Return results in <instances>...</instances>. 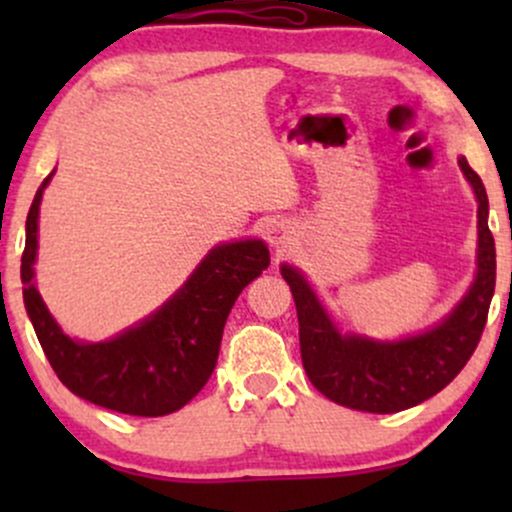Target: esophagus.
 Segmentation results:
<instances>
[{
  "label": "esophagus",
  "instance_id": "1",
  "mask_svg": "<svg viewBox=\"0 0 512 512\" xmlns=\"http://www.w3.org/2000/svg\"><path fill=\"white\" fill-rule=\"evenodd\" d=\"M264 233H267V240L272 248H276V250L291 248L293 231L286 221H269L267 228H264Z\"/></svg>",
  "mask_w": 512,
  "mask_h": 512
}]
</instances>
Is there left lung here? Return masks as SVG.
I'll return each mask as SVG.
<instances>
[{
    "mask_svg": "<svg viewBox=\"0 0 512 512\" xmlns=\"http://www.w3.org/2000/svg\"><path fill=\"white\" fill-rule=\"evenodd\" d=\"M477 197V274L443 320L411 337L380 342L342 334L313 286L293 264H281L298 313L301 358L310 383L342 407L395 414L438 395L467 366L484 332L496 289V243L489 231V197L467 158H457Z\"/></svg>",
    "mask_w": 512,
    "mask_h": 512,
    "instance_id": "1",
    "label": "left lung"
}]
</instances>
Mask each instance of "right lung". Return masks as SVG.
<instances>
[{
	"label": "right lung",
	"instance_id": "obj_1",
	"mask_svg": "<svg viewBox=\"0 0 512 512\" xmlns=\"http://www.w3.org/2000/svg\"><path fill=\"white\" fill-rule=\"evenodd\" d=\"M50 173L35 192L21 257L23 303L62 385L76 397L129 416H166L207 385L219 358L226 317L240 291L269 267L260 238L221 243L161 308L105 342L69 337L35 286L38 216Z\"/></svg>",
	"mask_w": 512,
	"mask_h": 512
}]
</instances>
